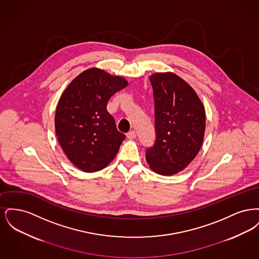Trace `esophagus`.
Returning a JSON list of instances; mask_svg holds the SVG:
<instances>
[{
    "instance_id": "esophagus-1",
    "label": "esophagus",
    "mask_w": 259,
    "mask_h": 259,
    "mask_svg": "<svg viewBox=\"0 0 259 259\" xmlns=\"http://www.w3.org/2000/svg\"><path fill=\"white\" fill-rule=\"evenodd\" d=\"M136 136H137V134H136V132L134 130H132V131H130V132L127 133V138H128L129 140H134L136 138Z\"/></svg>"
}]
</instances>
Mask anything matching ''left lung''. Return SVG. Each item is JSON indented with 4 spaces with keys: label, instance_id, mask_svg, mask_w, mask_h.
<instances>
[{
    "label": "left lung",
    "instance_id": "8db88e82",
    "mask_svg": "<svg viewBox=\"0 0 259 259\" xmlns=\"http://www.w3.org/2000/svg\"><path fill=\"white\" fill-rule=\"evenodd\" d=\"M153 88L156 142L147 150L149 168L162 176L183 171L203 144L206 111L195 90L172 72L149 76Z\"/></svg>",
    "mask_w": 259,
    "mask_h": 259
}]
</instances>
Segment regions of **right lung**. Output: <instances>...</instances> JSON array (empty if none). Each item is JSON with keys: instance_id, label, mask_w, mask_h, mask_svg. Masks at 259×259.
Segmentation results:
<instances>
[{"instance_id": "1", "label": "right lung", "mask_w": 259, "mask_h": 259, "mask_svg": "<svg viewBox=\"0 0 259 259\" xmlns=\"http://www.w3.org/2000/svg\"><path fill=\"white\" fill-rule=\"evenodd\" d=\"M128 85L120 75L89 68L63 91L55 111V132L63 151L76 168L100 171L115 157L125 135L107 111L111 96Z\"/></svg>"}]
</instances>
